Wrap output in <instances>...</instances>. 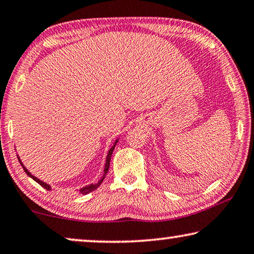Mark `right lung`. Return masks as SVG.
Wrapping results in <instances>:
<instances>
[{"instance_id":"right-lung-1","label":"right lung","mask_w":254,"mask_h":254,"mask_svg":"<svg viewBox=\"0 0 254 254\" xmlns=\"http://www.w3.org/2000/svg\"><path fill=\"white\" fill-rule=\"evenodd\" d=\"M117 141H119V139H116V141L114 142V145L112 146V148L109 149V152H108V154H107V158H106V164H105V170H103V176L100 178V181L98 182V183H94V184H90V185H86V187H84V188H81L80 190H79V193H81V194H87V193H90V192H92V191H94V190H96V189L99 188V185L102 183V181H103V178H105V176H106V174L108 173V169H109V163H110V158H112V154H113V151H114V148H115V146H116V144H117ZM18 160H19V162H20V164H21V167H23V169H24V171L25 173H26V175L27 176H30L31 178H33V180L37 182L38 184H40L42 188L44 189H46V190H49L51 191L52 190V187L49 184H47V183H45V182H42L41 180H39L38 177H35V176H33V175H32L30 171H28L27 169H26V167L24 166L23 164V162H21V160L19 159V156H18Z\"/></svg>"}]
</instances>
